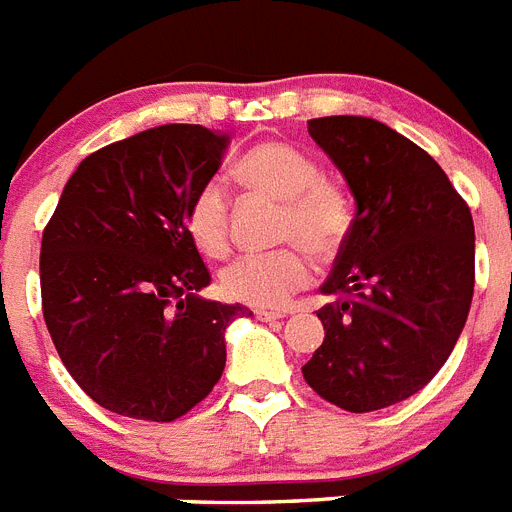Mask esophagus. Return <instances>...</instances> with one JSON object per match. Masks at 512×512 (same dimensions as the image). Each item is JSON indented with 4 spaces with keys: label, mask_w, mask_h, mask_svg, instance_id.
<instances>
[{
    "label": "esophagus",
    "mask_w": 512,
    "mask_h": 512,
    "mask_svg": "<svg viewBox=\"0 0 512 512\" xmlns=\"http://www.w3.org/2000/svg\"><path fill=\"white\" fill-rule=\"evenodd\" d=\"M255 317H257V320H263V322H273V320H283V317H286V312H281V309L257 307Z\"/></svg>",
    "instance_id": "1"
}]
</instances>
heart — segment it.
I'll use <instances>...</instances> for the list:
<instances>
[{
	"label": "heart",
	"instance_id": "b5f03b06",
	"mask_svg": "<svg viewBox=\"0 0 512 512\" xmlns=\"http://www.w3.org/2000/svg\"><path fill=\"white\" fill-rule=\"evenodd\" d=\"M236 179L252 192L281 200L278 239L289 247L244 255L223 270L221 291L231 302L281 307L312 281V260L338 252L351 229V203L317 163L289 143H260L234 166ZM184 229L205 257L229 252V200L218 182H205L184 208Z\"/></svg>",
	"mask_w": 512,
	"mask_h": 512
}]
</instances>
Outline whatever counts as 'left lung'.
<instances>
[{
    "label": "left lung",
    "mask_w": 512,
    "mask_h": 512,
    "mask_svg": "<svg viewBox=\"0 0 512 512\" xmlns=\"http://www.w3.org/2000/svg\"><path fill=\"white\" fill-rule=\"evenodd\" d=\"M346 176L356 216L322 283L325 341L307 385L351 414L419 393L448 362L474 296V218L448 174L409 137L369 117L309 119Z\"/></svg>",
    "instance_id": "1"
}]
</instances>
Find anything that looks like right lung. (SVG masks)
<instances>
[{
	"label": "right lung",
	"mask_w": 512,
	"mask_h": 512,
	"mask_svg": "<svg viewBox=\"0 0 512 512\" xmlns=\"http://www.w3.org/2000/svg\"><path fill=\"white\" fill-rule=\"evenodd\" d=\"M229 135L163 124L90 153L46 223L41 304L59 359L119 416L174 422L226 367V328L252 315L210 302L184 208L221 166Z\"/></svg>",
	"instance_id": "add662e5"
}]
</instances>
